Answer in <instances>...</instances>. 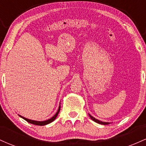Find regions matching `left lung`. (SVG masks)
<instances>
[{"mask_svg":"<svg viewBox=\"0 0 146 146\" xmlns=\"http://www.w3.org/2000/svg\"><path fill=\"white\" fill-rule=\"evenodd\" d=\"M89 117L91 118V119L93 120V121H94L95 122H96V123H100V124H102V125H108L110 123H108V122H103V121H99V120L97 119L94 118L93 117H92L91 115H89Z\"/></svg>","mask_w":146,"mask_h":146,"instance_id":"8db88e82","label":"left lung"}]
</instances>
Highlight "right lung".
<instances>
[{
	"label": "right lung",
	"instance_id": "obj_1",
	"mask_svg": "<svg viewBox=\"0 0 146 146\" xmlns=\"http://www.w3.org/2000/svg\"><path fill=\"white\" fill-rule=\"evenodd\" d=\"M60 106H59V108H58V112H57L56 114V115H54V116H53V117H52V118L46 120V121H33V120L29 119H27V118H25V117H22V116H21V115H19V116L21 117H22V118H23V119H24L25 120H26V121H27V122H29V123H32V124H34V125H44L48 124V123H51V122H52V121H54V120L56 119V118L57 117V116H58V113H59V112H60Z\"/></svg>",
	"mask_w": 146,
	"mask_h": 146
}]
</instances>
